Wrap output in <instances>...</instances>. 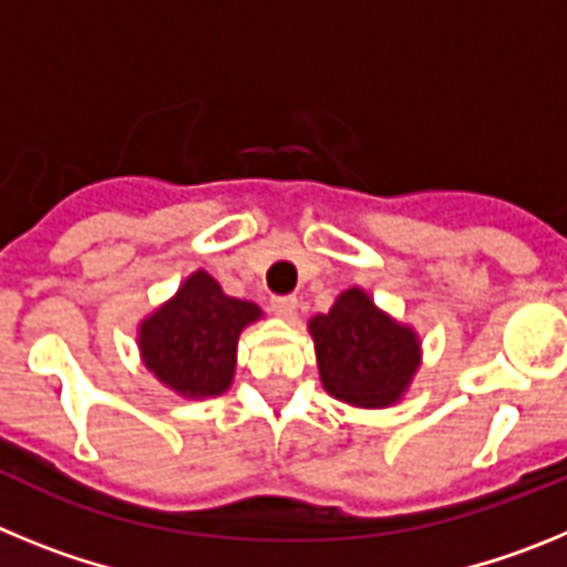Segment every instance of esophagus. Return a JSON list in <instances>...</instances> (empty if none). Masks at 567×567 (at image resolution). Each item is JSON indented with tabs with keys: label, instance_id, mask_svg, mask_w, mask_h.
<instances>
[{
	"label": "esophagus",
	"instance_id": "obj_1",
	"mask_svg": "<svg viewBox=\"0 0 567 567\" xmlns=\"http://www.w3.org/2000/svg\"><path fill=\"white\" fill-rule=\"evenodd\" d=\"M272 312L280 318L292 320L298 315V298L295 295H284V298H272Z\"/></svg>",
	"mask_w": 567,
	"mask_h": 567
}]
</instances>
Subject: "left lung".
<instances>
[{
	"instance_id": "obj_1",
	"label": "left lung",
	"mask_w": 567,
	"mask_h": 567,
	"mask_svg": "<svg viewBox=\"0 0 567 567\" xmlns=\"http://www.w3.org/2000/svg\"><path fill=\"white\" fill-rule=\"evenodd\" d=\"M309 334L323 389L354 409L400 403L423 363L417 329L383 312L360 287L340 292L327 315H315Z\"/></svg>"
}]
</instances>
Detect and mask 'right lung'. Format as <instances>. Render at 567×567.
I'll return each mask as SVG.
<instances>
[{
    "label": "right lung",
    "mask_w": 567,
    "mask_h": 567,
    "mask_svg": "<svg viewBox=\"0 0 567 567\" xmlns=\"http://www.w3.org/2000/svg\"><path fill=\"white\" fill-rule=\"evenodd\" d=\"M264 309L252 300L229 298L204 269L182 280L178 292L138 323L135 343L150 374L187 400L229 392L238 363V338Z\"/></svg>",
    "instance_id": "1"
}]
</instances>
